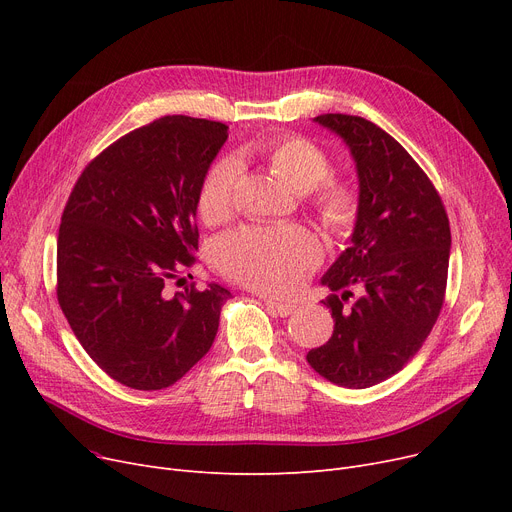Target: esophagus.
Masks as SVG:
<instances>
[{
    "mask_svg": "<svg viewBox=\"0 0 512 512\" xmlns=\"http://www.w3.org/2000/svg\"><path fill=\"white\" fill-rule=\"evenodd\" d=\"M263 303L270 307L274 313H278L280 317H286L290 313H294V309H297V305L292 303H280V301H274V299H263Z\"/></svg>",
    "mask_w": 512,
    "mask_h": 512,
    "instance_id": "obj_1",
    "label": "esophagus"
}]
</instances>
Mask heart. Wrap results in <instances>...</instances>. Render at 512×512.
Listing matches in <instances>:
<instances>
[{
	"label": "heart",
	"instance_id": "1",
	"mask_svg": "<svg viewBox=\"0 0 512 512\" xmlns=\"http://www.w3.org/2000/svg\"><path fill=\"white\" fill-rule=\"evenodd\" d=\"M265 157L272 172L299 193L313 191L332 170L328 153L305 137H282L267 147ZM238 174L234 159H222L209 170L199 191V213L205 222H222L232 213ZM311 203L332 232H348L357 222L359 193L353 184L325 180ZM215 255L230 278L263 292L284 294L307 280L321 259V247L299 226H247L220 238Z\"/></svg>",
	"mask_w": 512,
	"mask_h": 512
}]
</instances>
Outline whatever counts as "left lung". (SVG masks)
<instances>
[{"instance_id": "obj_1", "label": "left lung", "mask_w": 512, "mask_h": 512, "mask_svg": "<svg viewBox=\"0 0 512 512\" xmlns=\"http://www.w3.org/2000/svg\"><path fill=\"white\" fill-rule=\"evenodd\" d=\"M313 120L351 149L359 215L351 245L321 278L332 290L324 305L334 334L307 361L328 382L361 390L392 378L432 332L444 305L450 224L432 180L386 130L348 114ZM351 285L364 294L346 308Z\"/></svg>"}]
</instances>
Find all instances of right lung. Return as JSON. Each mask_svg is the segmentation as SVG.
Masks as SVG:
<instances>
[{
  "label": "right lung",
  "instance_id": "add662e5",
  "mask_svg": "<svg viewBox=\"0 0 512 512\" xmlns=\"http://www.w3.org/2000/svg\"><path fill=\"white\" fill-rule=\"evenodd\" d=\"M228 126L166 116L124 134L76 180L58 236V303L87 355L134 390L201 361L232 297L220 284L168 297L195 263L197 205Z\"/></svg>",
  "mask_w": 512,
  "mask_h": 512
}]
</instances>
